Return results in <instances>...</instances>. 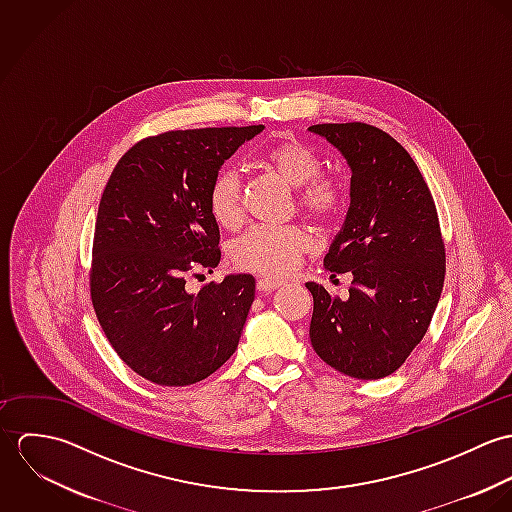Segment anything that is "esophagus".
<instances>
[{"label": "esophagus", "mask_w": 512, "mask_h": 512, "mask_svg": "<svg viewBox=\"0 0 512 512\" xmlns=\"http://www.w3.org/2000/svg\"><path fill=\"white\" fill-rule=\"evenodd\" d=\"M282 286H284L282 280H272V278H262V280H258V284H256V288H258V292L260 293H272L274 290L282 288Z\"/></svg>", "instance_id": "1"}]
</instances>
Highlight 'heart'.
<instances>
[{"label": "heart", "mask_w": 512, "mask_h": 512, "mask_svg": "<svg viewBox=\"0 0 512 512\" xmlns=\"http://www.w3.org/2000/svg\"><path fill=\"white\" fill-rule=\"evenodd\" d=\"M260 165L288 187L297 189L299 209L319 222L333 220L345 207L341 183L321 175V161L311 147L284 138L260 153ZM209 211L222 228L242 220V185L234 169H224L209 189ZM311 250V236L301 226H252L232 242V262L248 272L286 276Z\"/></svg>", "instance_id": "1"}]
</instances>
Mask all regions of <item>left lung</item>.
Instances as JSON below:
<instances>
[{"mask_svg":"<svg viewBox=\"0 0 512 512\" xmlns=\"http://www.w3.org/2000/svg\"><path fill=\"white\" fill-rule=\"evenodd\" d=\"M309 132L337 147L351 167V205L323 264L353 276L347 299L305 284L313 295L309 339L335 370L384 378L424 339L438 307L445 246L436 203L410 153L386 132L363 122L317 124Z\"/></svg>","mask_w":512,"mask_h":512,"instance_id":"left-lung-1","label":"left lung"}]
</instances>
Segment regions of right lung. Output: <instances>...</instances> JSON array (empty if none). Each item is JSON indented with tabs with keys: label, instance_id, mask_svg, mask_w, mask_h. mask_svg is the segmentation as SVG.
<instances>
[{
	"label": "right lung",
	"instance_id": "1",
	"mask_svg": "<svg viewBox=\"0 0 512 512\" xmlns=\"http://www.w3.org/2000/svg\"><path fill=\"white\" fill-rule=\"evenodd\" d=\"M264 130L203 128L138 142L102 193L92 246L96 317L134 372L159 386L195 384L238 347L256 282L228 274L187 292L195 266L217 268L219 224L209 189L222 163Z\"/></svg>",
	"mask_w": 512,
	"mask_h": 512
}]
</instances>
